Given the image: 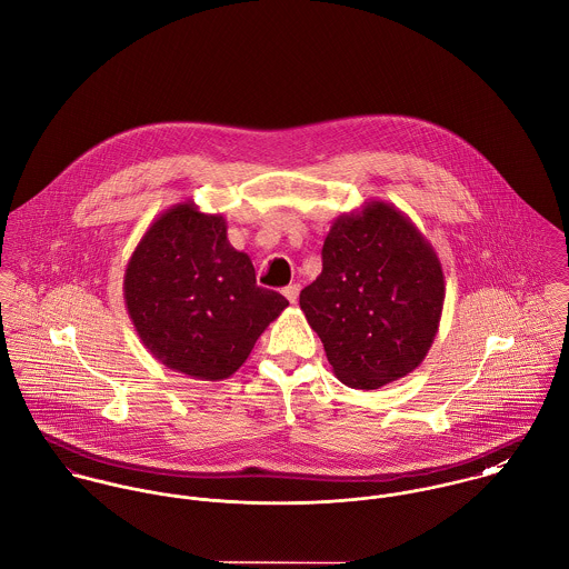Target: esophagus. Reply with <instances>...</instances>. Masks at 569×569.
I'll return each instance as SVG.
<instances>
[{
    "mask_svg": "<svg viewBox=\"0 0 569 569\" xmlns=\"http://www.w3.org/2000/svg\"><path fill=\"white\" fill-rule=\"evenodd\" d=\"M299 292H301V286H299V283H290V286L283 288V297H286L290 303H297Z\"/></svg>",
    "mask_w": 569,
    "mask_h": 569,
    "instance_id": "esophagus-1",
    "label": "esophagus"
}]
</instances>
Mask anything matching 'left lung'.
<instances>
[{
	"label": "left lung",
	"instance_id": "obj_1",
	"mask_svg": "<svg viewBox=\"0 0 569 569\" xmlns=\"http://www.w3.org/2000/svg\"><path fill=\"white\" fill-rule=\"evenodd\" d=\"M445 272L438 252L393 204L369 200L339 216L323 270L299 306L351 389H380L420 367L440 328Z\"/></svg>",
	"mask_w": 569,
	"mask_h": 569
}]
</instances>
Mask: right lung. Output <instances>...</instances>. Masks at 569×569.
I'll return each instance as SVG.
<instances>
[{
    "instance_id": "right-lung-1",
    "label": "right lung",
    "mask_w": 569,
    "mask_h": 569,
    "mask_svg": "<svg viewBox=\"0 0 569 569\" xmlns=\"http://www.w3.org/2000/svg\"><path fill=\"white\" fill-rule=\"evenodd\" d=\"M220 213L191 200L160 213L133 248L122 279L127 315L147 351L198 380L230 378L288 299L259 288Z\"/></svg>"
}]
</instances>
